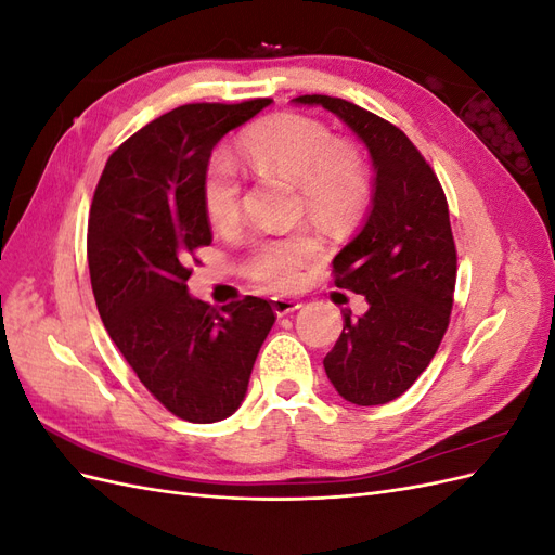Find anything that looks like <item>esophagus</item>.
<instances>
[{"instance_id": "1", "label": "esophagus", "mask_w": 555, "mask_h": 555, "mask_svg": "<svg viewBox=\"0 0 555 555\" xmlns=\"http://www.w3.org/2000/svg\"><path fill=\"white\" fill-rule=\"evenodd\" d=\"M300 308V304L296 298H282V296H275L273 298V310L278 312V317H284V314H289V312H294V310H298Z\"/></svg>"}]
</instances>
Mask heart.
<instances>
[{"mask_svg":"<svg viewBox=\"0 0 555 555\" xmlns=\"http://www.w3.org/2000/svg\"><path fill=\"white\" fill-rule=\"evenodd\" d=\"M238 147L251 169L296 184L300 208L322 224H351L371 198V171L357 147L335 141L333 131L310 115H268L243 133ZM201 201L212 227L238 224L241 178L227 157H212L206 164ZM322 257V241L298 231L259 241L245 261V273L275 292H292Z\"/></svg>","mask_w":555,"mask_h":555,"instance_id":"b5f03b06","label":"heart"}]
</instances>
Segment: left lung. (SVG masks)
Here are the masks:
<instances>
[{"instance_id":"8db88e82","label":"left lung","mask_w":555,"mask_h":555,"mask_svg":"<svg viewBox=\"0 0 555 555\" xmlns=\"http://www.w3.org/2000/svg\"><path fill=\"white\" fill-rule=\"evenodd\" d=\"M294 102L338 115L373 157V210L333 259L335 287L363 294L371 308L359 319L343 310V333L324 367L345 400L384 405L426 371L449 326L456 243L447 196L416 145L384 117L326 94Z\"/></svg>"}]
</instances>
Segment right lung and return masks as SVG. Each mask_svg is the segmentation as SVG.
<instances>
[{"instance_id":"obj_1","label":"right lung","mask_w":555,"mask_h":555,"mask_svg":"<svg viewBox=\"0 0 555 555\" xmlns=\"http://www.w3.org/2000/svg\"><path fill=\"white\" fill-rule=\"evenodd\" d=\"M273 99L184 104L139 129L108 157L88 220L96 310L141 384L192 424L241 408L268 331L271 300L212 308L188 294L194 251L212 243L201 178L227 131Z\"/></svg>"}]
</instances>
